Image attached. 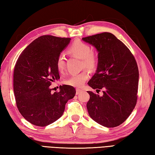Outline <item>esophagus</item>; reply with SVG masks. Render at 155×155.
<instances>
[{
  "label": "esophagus",
  "mask_w": 155,
  "mask_h": 155,
  "mask_svg": "<svg viewBox=\"0 0 155 155\" xmlns=\"http://www.w3.org/2000/svg\"><path fill=\"white\" fill-rule=\"evenodd\" d=\"M82 92H83V90L81 89V88H77V89H76V94H77L81 93Z\"/></svg>",
  "instance_id": "obj_1"
}]
</instances>
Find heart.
I'll return each mask as SVG.
<instances>
[{
	"mask_svg": "<svg viewBox=\"0 0 155 155\" xmlns=\"http://www.w3.org/2000/svg\"><path fill=\"white\" fill-rule=\"evenodd\" d=\"M69 54L82 59V67L89 69H94L98 64V55L97 52L91 50L88 44L81 41H76L68 49ZM56 65L58 71L61 72L65 68V59L64 56L60 54L57 58ZM89 72L84 70L78 73L71 74L64 80V83L74 87H81L83 86L88 78Z\"/></svg>",
	"mask_w": 155,
	"mask_h": 155,
	"instance_id": "obj_1",
	"label": "heart"
}]
</instances>
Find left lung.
I'll return each mask as SVG.
<instances>
[{
    "label": "left lung",
    "mask_w": 155,
    "mask_h": 155,
    "mask_svg": "<svg viewBox=\"0 0 155 155\" xmlns=\"http://www.w3.org/2000/svg\"><path fill=\"white\" fill-rule=\"evenodd\" d=\"M94 46L98 54L97 71L88 84L103 95L87 91L89 116L108 128L121 124L136 106L139 69L134 56L123 42L110 32L82 38Z\"/></svg>",
    "instance_id": "8db88e82"
}]
</instances>
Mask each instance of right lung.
Wrapping results in <instances>:
<instances>
[{
  "instance_id": "right-lung-1",
  "label": "right lung",
  "mask_w": 155,
  "mask_h": 155,
  "mask_svg": "<svg viewBox=\"0 0 155 155\" xmlns=\"http://www.w3.org/2000/svg\"><path fill=\"white\" fill-rule=\"evenodd\" d=\"M71 39L43 35L35 39L20 54L13 74L15 101L20 113L38 127L58 120L68 100L76 94L70 85L52 93L51 82L60 78L56 65L61 52Z\"/></svg>"
}]
</instances>
